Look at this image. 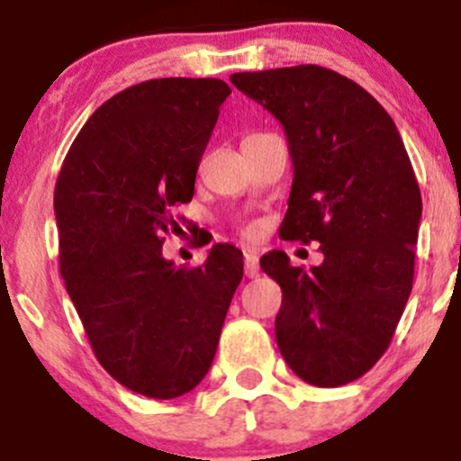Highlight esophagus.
Here are the masks:
<instances>
[{"label":"esophagus","instance_id":"obj_1","mask_svg":"<svg viewBox=\"0 0 461 461\" xmlns=\"http://www.w3.org/2000/svg\"><path fill=\"white\" fill-rule=\"evenodd\" d=\"M258 274V257L254 252H245V276L254 278Z\"/></svg>","mask_w":461,"mask_h":461}]
</instances>
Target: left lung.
Segmentation results:
<instances>
[{
	"instance_id": "8db88e82",
	"label": "left lung",
	"mask_w": 461,
	"mask_h": 461,
	"mask_svg": "<svg viewBox=\"0 0 461 461\" xmlns=\"http://www.w3.org/2000/svg\"><path fill=\"white\" fill-rule=\"evenodd\" d=\"M285 129L294 180L281 239L319 240L323 263L260 267L281 285L278 350L308 384L337 388L381 359L412 290L421 194L402 136L357 82L317 67L234 73Z\"/></svg>"
}]
</instances>
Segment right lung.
<instances>
[{
  "mask_svg": "<svg viewBox=\"0 0 461 461\" xmlns=\"http://www.w3.org/2000/svg\"><path fill=\"white\" fill-rule=\"evenodd\" d=\"M230 93L213 77L124 88L86 120L55 185L68 296L102 368L144 397L201 384L243 278L234 245H213L192 269L162 257Z\"/></svg>",
  "mask_w": 461,
  "mask_h": 461,
  "instance_id": "right-lung-1",
  "label": "right lung"
}]
</instances>
